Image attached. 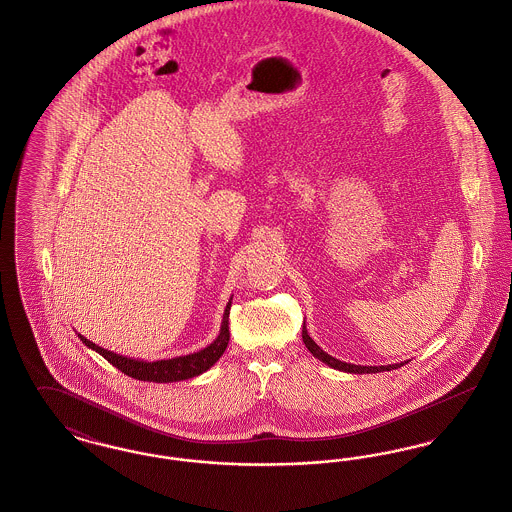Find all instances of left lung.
<instances>
[{"label": "left lung", "mask_w": 512, "mask_h": 512, "mask_svg": "<svg viewBox=\"0 0 512 512\" xmlns=\"http://www.w3.org/2000/svg\"><path fill=\"white\" fill-rule=\"evenodd\" d=\"M301 336H303V343H305V347L313 353V357H317L318 361H322L324 365L330 366V368H336V370H341V372H349V374H376V372H384V370H393V368H399V366L405 365V363H395V365H386V366H361V365H351V363H343L340 359H336V357H332V355H328L326 351H322L320 347H318L315 340L309 336V332H307V328H305V324H303V332H301Z\"/></svg>", "instance_id": "obj_1"}]
</instances>
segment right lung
Masks as SVG:
<instances>
[{"mask_svg":"<svg viewBox=\"0 0 512 512\" xmlns=\"http://www.w3.org/2000/svg\"><path fill=\"white\" fill-rule=\"evenodd\" d=\"M230 305H232V297L224 309L222 322H220L219 336L215 338L213 343H209L207 347H203L201 351H195L190 355H182V357H172V359H161V361H144V359H132V357H124L119 353L107 351L103 347L96 345L94 341L86 340L82 334H78L80 341L94 349L103 359H107L113 366H117L126 376H132L136 380L142 382H157V384H169V382H180V380H190L203 372H207L211 366L215 365L222 357V353L228 347L230 340V332H228V315H230Z\"/></svg>","mask_w":512,"mask_h":512,"instance_id":"right-lung-1","label":"right lung"}]
</instances>
